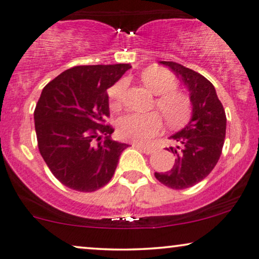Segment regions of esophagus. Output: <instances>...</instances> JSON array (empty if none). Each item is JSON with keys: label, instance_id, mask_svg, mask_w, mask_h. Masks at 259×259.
<instances>
[{"label": "esophagus", "instance_id": "esophagus-1", "mask_svg": "<svg viewBox=\"0 0 259 259\" xmlns=\"http://www.w3.org/2000/svg\"><path fill=\"white\" fill-rule=\"evenodd\" d=\"M134 147H136L138 149H140V151H141L142 153H145V154H152L154 152L153 148L146 147V146H142V145H134Z\"/></svg>", "mask_w": 259, "mask_h": 259}]
</instances>
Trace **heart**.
I'll list each match as a JSON object with an SVG mask.
<instances>
[{"label": "heart", "instance_id": "obj_1", "mask_svg": "<svg viewBox=\"0 0 259 259\" xmlns=\"http://www.w3.org/2000/svg\"><path fill=\"white\" fill-rule=\"evenodd\" d=\"M141 79L154 95H159L155 100V105L167 123L180 125L188 118L191 104L186 95L176 92L177 80L172 73L161 67H149L143 71ZM125 88L126 82L120 79L108 89V96L113 108H119L121 106ZM161 127L163 120L157 112L148 114L132 113L119 118L117 133L120 139L145 145L160 133Z\"/></svg>", "mask_w": 259, "mask_h": 259}]
</instances>
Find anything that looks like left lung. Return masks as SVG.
Returning a JSON list of instances; mask_svg holds the SVG:
<instances>
[{
  "mask_svg": "<svg viewBox=\"0 0 259 259\" xmlns=\"http://www.w3.org/2000/svg\"><path fill=\"white\" fill-rule=\"evenodd\" d=\"M185 83L189 92L192 117L188 124L170 136L175 146V164L155 179L172 189H186L208 176L219 161L226 138L227 118L216 89L200 73L174 61H160Z\"/></svg>",
  "mask_w": 259,
  "mask_h": 259,
  "instance_id": "left-lung-1",
  "label": "left lung"
}]
</instances>
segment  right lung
Returning a JSON list of instances; mask_svg holds the SVG:
<instances>
[{"label": "right lung", "instance_id": "add662e5", "mask_svg": "<svg viewBox=\"0 0 259 259\" xmlns=\"http://www.w3.org/2000/svg\"><path fill=\"white\" fill-rule=\"evenodd\" d=\"M129 68L130 64L76 66L43 88L33 113L39 153L68 188L94 192L113 176L127 145L111 140L114 129L105 125L107 89Z\"/></svg>", "mask_w": 259, "mask_h": 259}]
</instances>
